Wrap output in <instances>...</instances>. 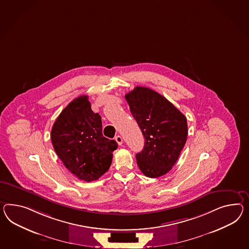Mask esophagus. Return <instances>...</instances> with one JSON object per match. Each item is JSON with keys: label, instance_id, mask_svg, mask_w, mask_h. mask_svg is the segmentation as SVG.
Returning a JSON list of instances; mask_svg holds the SVG:
<instances>
[{"label": "esophagus", "instance_id": "1", "mask_svg": "<svg viewBox=\"0 0 249 249\" xmlns=\"http://www.w3.org/2000/svg\"><path fill=\"white\" fill-rule=\"evenodd\" d=\"M115 141H116V142H117L119 145H121L122 143H123V138H122V136H120V135H117V136L115 137Z\"/></svg>", "mask_w": 249, "mask_h": 249}]
</instances>
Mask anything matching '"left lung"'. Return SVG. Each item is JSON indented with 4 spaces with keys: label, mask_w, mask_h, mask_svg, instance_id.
<instances>
[{
    "label": "left lung",
    "mask_w": 249,
    "mask_h": 249,
    "mask_svg": "<svg viewBox=\"0 0 249 249\" xmlns=\"http://www.w3.org/2000/svg\"><path fill=\"white\" fill-rule=\"evenodd\" d=\"M130 111L144 137V146L136 154L141 172L158 178L172 170L188 135L185 115L164 96L143 87L125 95Z\"/></svg>",
    "instance_id": "left-lung-1"
}]
</instances>
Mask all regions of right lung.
Here are the masks:
<instances>
[{
	"mask_svg": "<svg viewBox=\"0 0 249 249\" xmlns=\"http://www.w3.org/2000/svg\"><path fill=\"white\" fill-rule=\"evenodd\" d=\"M88 98L78 96L63 109L52 126L51 137L66 168L89 182L108 171L118 144L103 136L101 116L92 111Z\"/></svg>",
	"mask_w": 249,
	"mask_h": 249,
	"instance_id": "obj_1",
	"label": "right lung"
}]
</instances>
